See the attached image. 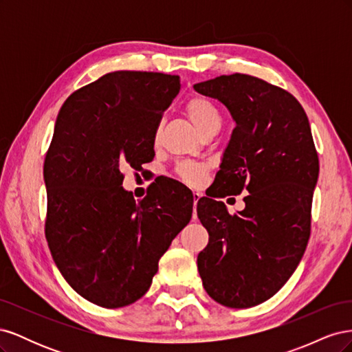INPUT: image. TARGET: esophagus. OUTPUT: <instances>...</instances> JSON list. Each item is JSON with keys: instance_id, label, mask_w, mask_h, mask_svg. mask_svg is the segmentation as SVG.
Returning <instances> with one entry per match:
<instances>
[{"instance_id": "obj_1", "label": "esophagus", "mask_w": 352, "mask_h": 352, "mask_svg": "<svg viewBox=\"0 0 352 352\" xmlns=\"http://www.w3.org/2000/svg\"><path fill=\"white\" fill-rule=\"evenodd\" d=\"M194 195V219H195V207H197V204H198V201H199V198L202 197L199 192H194L192 194Z\"/></svg>"}]
</instances>
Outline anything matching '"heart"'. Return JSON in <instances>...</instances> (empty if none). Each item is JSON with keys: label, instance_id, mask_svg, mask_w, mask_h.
I'll list each match as a JSON object with an SVG mask.
<instances>
[{"label": "heart", "instance_id": "b5f03b06", "mask_svg": "<svg viewBox=\"0 0 352 352\" xmlns=\"http://www.w3.org/2000/svg\"><path fill=\"white\" fill-rule=\"evenodd\" d=\"M185 113L201 133L212 129V127H220L221 124V114L217 105L201 95H194L185 102ZM176 172L184 182L198 185L204 180L207 167L202 163L184 162L177 166Z\"/></svg>", "mask_w": 352, "mask_h": 352}]
</instances>
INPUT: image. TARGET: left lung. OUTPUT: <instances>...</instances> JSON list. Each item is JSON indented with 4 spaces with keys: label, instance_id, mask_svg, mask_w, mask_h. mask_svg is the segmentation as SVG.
I'll return each instance as SVG.
<instances>
[{
    "label": "left lung",
    "instance_id": "1",
    "mask_svg": "<svg viewBox=\"0 0 352 352\" xmlns=\"http://www.w3.org/2000/svg\"><path fill=\"white\" fill-rule=\"evenodd\" d=\"M194 88L225 104L236 122L214 179L217 197L250 192L235 214L221 201H198V219L208 232L198 272L212 300L250 308L278 292L302 258L318 155L307 114L287 91L243 73Z\"/></svg>",
    "mask_w": 352,
    "mask_h": 352
}]
</instances>
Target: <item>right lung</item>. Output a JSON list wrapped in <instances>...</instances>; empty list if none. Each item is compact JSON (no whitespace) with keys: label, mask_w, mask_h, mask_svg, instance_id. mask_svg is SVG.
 <instances>
[{"label":"right lung","mask_w":352,"mask_h":352,"mask_svg":"<svg viewBox=\"0 0 352 352\" xmlns=\"http://www.w3.org/2000/svg\"><path fill=\"white\" fill-rule=\"evenodd\" d=\"M176 74L120 70L74 91L57 116L45 155V238L58 270L85 300L104 308L135 302L158 261L192 217L194 198L155 188L141 201L122 188L123 167L154 158ZM176 192V190H175Z\"/></svg>","instance_id":"1"}]
</instances>
